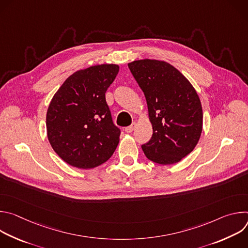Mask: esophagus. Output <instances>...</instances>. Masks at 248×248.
<instances>
[{
  "label": "esophagus",
  "instance_id": "esophagus-1",
  "mask_svg": "<svg viewBox=\"0 0 248 248\" xmlns=\"http://www.w3.org/2000/svg\"><path fill=\"white\" fill-rule=\"evenodd\" d=\"M135 125H136V124H135V123H133L131 125H129V126L125 127L124 131H125L126 133H130V132H132V131H133V129L135 128Z\"/></svg>",
  "mask_w": 248,
  "mask_h": 248
}]
</instances>
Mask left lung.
Listing matches in <instances>:
<instances>
[{
    "instance_id": "left-lung-1",
    "label": "left lung",
    "mask_w": 248,
    "mask_h": 248,
    "mask_svg": "<svg viewBox=\"0 0 248 248\" xmlns=\"http://www.w3.org/2000/svg\"><path fill=\"white\" fill-rule=\"evenodd\" d=\"M128 67L143 91L153 134L142 150L160 165L182 161L198 143L203 126L199 96L189 80L170 63L137 60Z\"/></svg>"
}]
</instances>
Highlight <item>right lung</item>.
I'll return each instance as SVG.
<instances>
[{
	"instance_id": "right-lung-1",
	"label": "right lung",
	"mask_w": 248,
	"mask_h": 248,
	"mask_svg": "<svg viewBox=\"0 0 248 248\" xmlns=\"http://www.w3.org/2000/svg\"><path fill=\"white\" fill-rule=\"evenodd\" d=\"M120 66L103 63L69 76L53 96L46 116L54 151L68 165L92 169L108 161L120 142L105 93Z\"/></svg>"
}]
</instances>
